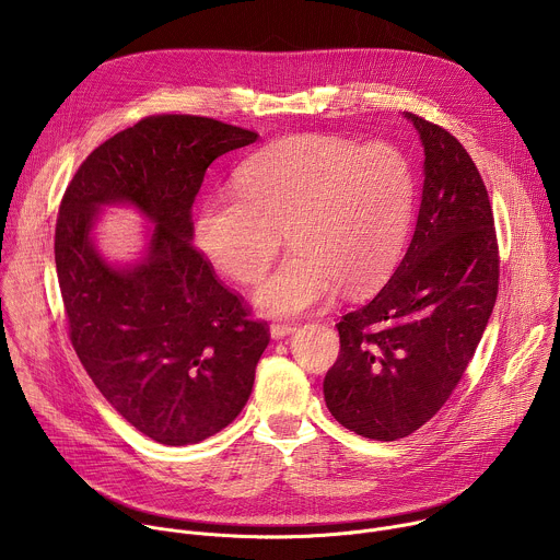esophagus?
<instances>
[{
    "instance_id": "1",
    "label": "esophagus",
    "mask_w": 560,
    "mask_h": 560,
    "mask_svg": "<svg viewBox=\"0 0 560 560\" xmlns=\"http://www.w3.org/2000/svg\"><path fill=\"white\" fill-rule=\"evenodd\" d=\"M294 330H296V324H281V322H275V324L270 326V335H272L275 339H283V337L292 335Z\"/></svg>"
}]
</instances>
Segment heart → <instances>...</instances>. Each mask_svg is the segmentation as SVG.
Wrapping results in <instances>:
<instances>
[{"label":"heart","instance_id":"heart-1","mask_svg":"<svg viewBox=\"0 0 560 560\" xmlns=\"http://www.w3.org/2000/svg\"><path fill=\"white\" fill-rule=\"evenodd\" d=\"M415 171L389 143L332 135L283 139L236 171L234 190L203 199L197 244L238 283H255L281 248L290 255L259 285L270 314H296L376 288L401 257L415 217Z\"/></svg>","mask_w":560,"mask_h":560}]
</instances>
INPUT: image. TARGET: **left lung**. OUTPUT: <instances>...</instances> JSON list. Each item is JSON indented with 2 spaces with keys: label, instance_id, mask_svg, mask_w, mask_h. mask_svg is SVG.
Here are the masks:
<instances>
[{
  "label": "left lung",
  "instance_id": "8db88e82",
  "mask_svg": "<svg viewBox=\"0 0 560 560\" xmlns=\"http://www.w3.org/2000/svg\"><path fill=\"white\" fill-rule=\"evenodd\" d=\"M406 117L425 150L412 242L378 294L341 316V350L324 381L332 417L374 441L404 439L443 408L499 294V242L481 173L443 126Z\"/></svg>",
  "mask_w": 560,
  "mask_h": 560
}]
</instances>
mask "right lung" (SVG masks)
I'll list each match as a JSON object with an SVG mask.
<instances>
[{
    "label": "right lung",
    "mask_w": 560,
    "mask_h": 560,
    "mask_svg": "<svg viewBox=\"0 0 560 560\" xmlns=\"http://www.w3.org/2000/svg\"><path fill=\"white\" fill-rule=\"evenodd\" d=\"M255 130L150 115L97 145L68 184L55 264L68 339L106 401L164 445L199 443L244 410L270 328L190 242L192 203L217 156ZM128 200L156 223L149 257L110 269L92 248L96 206Z\"/></svg>",
    "instance_id": "obj_1"
}]
</instances>
